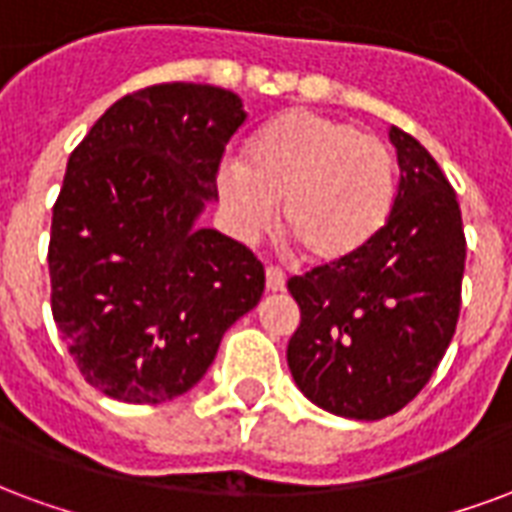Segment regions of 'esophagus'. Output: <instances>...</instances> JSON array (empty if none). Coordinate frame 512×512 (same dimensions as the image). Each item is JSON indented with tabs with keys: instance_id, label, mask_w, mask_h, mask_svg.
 I'll list each match as a JSON object with an SVG mask.
<instances>
[{
	"instance_id": "esophagus-1",
	"label": "esophagus",
	"mask_w": 512,
	"mask_h": 512,
	"mask_svg": "<svg viewBox=\"0 0 512 512\" xmlns=\"http://www.w3.org/2000/svg\"><path fill=\"white\" fill-rule=\"evenodd\" d=\"M286 286V272L281 267H267V292H281Z\"/></svg>"
}]
</instances>
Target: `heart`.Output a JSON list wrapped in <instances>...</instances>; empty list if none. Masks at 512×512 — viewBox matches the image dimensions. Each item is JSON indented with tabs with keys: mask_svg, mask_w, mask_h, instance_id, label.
<instances>
[{
	"mask_svg": "<svg viewBox=\"0 0 512 512\" xmlns=\"http://www.w3.org/2000/svg\"><path fill=\"white\" fill-rule=\"evenodd\" d=\"M218 193L242 237L270 229L281 204L283 231L308 259L341 261L390 215L393 149L346 119L286 111L256 133L248 163L220 166Z\"/></svg>",
	"mask_w": 512,
	"mask_h": 512,
	"instance_id": "heart-1",
	"label": "heart"
}]
</instances>
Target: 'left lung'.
Instances as JSON below:
<instances>
[{"label":"left lung","instance_id":"1","mask_svg":"<svg viewBox=\"0 0 512 512\" xmlns=\"http://www.w3.org/2000/svg\"><path fill=\"white\" fill-rule=\"evenodd\" d=\"M401 179L393 207L360 251L289 278L300 327L286 360L327 412L382 420L423 390L461 313L466 237L453 185L431 152L390 128Z\"/></svg>","mask_w":512,"mask_h":512}]
</instances>
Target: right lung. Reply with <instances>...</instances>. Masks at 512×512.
Listing matches in <instances>:
<instances>
[{"mask_svg":"<svg viewBox=\"0 0 512 512\" xmlns=\"http://www.w3.org/2000/svg\"><path fill=\"white\" fill-rule=\"evenodd\" d=\"M242 122L229 89L155 84L117 100L70 152L48 242L51 311L81 376L108 398L188 393L261 300L251 248L196 226Z\"/></svg>","mask_w":512,"mask_h":512,"instance_id":"add662e5","label":"right lung"}]
</instances>
